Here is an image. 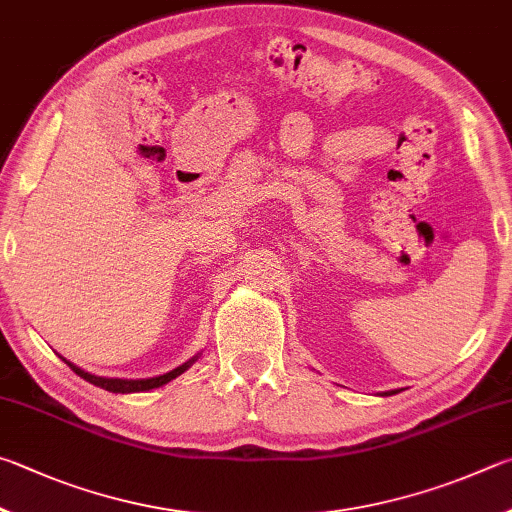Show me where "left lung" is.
Here are the masks:
<instances>
[{
	"instance_id": "1",
	"label": "left lung",
	"mask_w": 512,
	"mask_h": 512,
	"mask_svg": "<svg viewBox=\"0 0 512 512\" xmlns=\"http://www.w3.org/2000/svg\"><path fill=\"white\" fill-rule=\"evenodd\" d=\"M391 393H396V391H391Z\"/></svg>"
}]
</instances>
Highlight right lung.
<instances>
[{
  "label": "right lung",
  "mask_w": 512,
  "mask_h": 512,
  "mask_svg": "<svg viewBox=\"0 0 512 512\" xmlns=\"http://www.w3.org/2000/svg\"><path fill=\"white\" fill-rule=\"evenodd\" d=\"M62 360H65V357H62ZM65 362H67V360H65ZM67 364H69L71 371H74L76 375H80V378L87 380V382H92V384H96V387H101V389H105V391H112V393H134V391H150V389H157V387H161V384L170 382L173 378H177V375H182V373L188 369V366L193 364V360L182 364V366H177L175 371H170V373H166V375H159V378H148V380L96 378V375L85 373L83 369H78V366H74L71 362H67Z\"/></svg>",
  "instance_id": "obj_1"
}]
</instances>
